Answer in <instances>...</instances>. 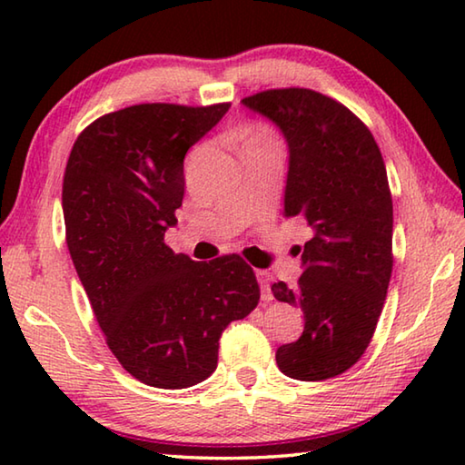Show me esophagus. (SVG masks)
<instances>
[{
	"mask_svg": "<svg viewBox=\"0 0 465 465\" xmlns=\"http://www.w3.org/2000/svg\"><path fill=\"white\" fill-rule=\"evenodd\" d=\"M256 279H258V282H261V299H262V302H272L271 274L266 271H256Z\"/></svg>",
	"mask_w": 465,
	"mask_h": 465,
	"instance_id": "1",
	"label": "esophagus"
}]
</instances>
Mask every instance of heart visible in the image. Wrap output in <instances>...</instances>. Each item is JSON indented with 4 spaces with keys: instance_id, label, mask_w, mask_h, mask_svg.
<instances>
[{
    "instance_id": "b5f03b06",
    "label": "heart",
    "mask_w": 465,
    "mask_h": 465,
    "mask_svg": "<svg viewBox=\"0 0 465 465\" xmlns=\"http://www.w3.org/2000/svg\"><path fill=\"white\" fill-rule=\"evenodd\" d=\"M243 145H279V141L266 124H254L243 131Z\"/></svg>"
}]
</instances>
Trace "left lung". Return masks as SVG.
<instances>
[{
    "label": "left lung",
    "mask_w": 465,
    "mask_h": 465,
    "mask_svg": "<svg viewBox=\"0 0 465 465\" xmlns=\"http://www.w3.org/2000/svg\"><path fill=\"white\" fill-rule=\"evenodd\" d=\"M243 106L277 124L289 145L285 215L313 230L295 287H271L302 308L299 341L277 349V365L299 381H324L363 357L391 277L393 207L388 172L371 131L341 102L308 88L264 90Z\"/></svg>",
    "instance_id": "obj_1"
}]
</instances>
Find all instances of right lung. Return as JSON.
Instances as JSON below:
<instances>
[{"mask_svg":"<svg viewBox=\"0 0 465 465\" xmlns=\"http://www.w3.org/2000/svg\"><path fill=\"white\" fill-rule=\"evenodd\" d=\"M230 102L127 106L90 123L63 174L65 242L108 349L141 383L183 390L217 369L219 338L261 299L240 254L194 262L163 233L184 196V155Z\"/></svg>","mask_w":465,"mask_h":465,"instance_id":"1","label":"right lung"}]
</instances>
